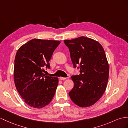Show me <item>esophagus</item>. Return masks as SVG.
<instances>
[{
	"label": "esophagus",
	"mask_w": 128,
	"mask_h": 128,
	"mask_svg": "<svg viewBox=\"0 0 128 128\" xmlns=\"http://www.w3.org/2000/svg\"><path fill=\"white\" fill-rule=\"evenodd\" d=\"M59 79H60V80H65V79H67V78H64V77H60L59 78Z\"/></svg>",
	"instance_id": "1"
}]
</instances>
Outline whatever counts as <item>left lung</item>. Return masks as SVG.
<instances>
[{
	"mask_svg": "<svg viewBox=\"0 0 128 128\" xmlns=\"http://www.w3.org/2000/svg\"><path fill=\"white\" fill-rule=\"evenodd\" d=\"M70 50L74 68L79 64L80 74L72 76L74 87L69 96L80 107H88L99 100L105 91L109 66L105 52L98 42L82 36L64 40Z\"/></svg>",
	"mask_w": 128,
	"mask_h": 128,
	"instance_id": "obj_1",
	"label": "left lung"
}]
</instances>
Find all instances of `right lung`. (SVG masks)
Masks as SVG:
<instances>
[{"label": "right lung", "instance_id": "1", "mask_svg": "<svg viewBox=\"0 0 128 128\" xmlns=\"http://www.w3.org/2000/svg\"><path fill=\"white\" fill-rule=\"evenodd\" d=\"M60 43L58 40L35 38L22 46L17 52L14 72L15 86L31 107L42 108L54 97L58 78L43 72L45 68L50 67L49 61Z\"/></svg>", "mask_w": 128, "mask_h": 128}]
</instances>
